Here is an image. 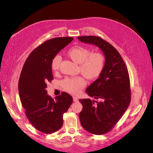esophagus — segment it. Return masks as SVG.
<instances>
[{"label":"esophagus","instance_id":"obj_1","mask_svg":"<svg viewBox=\"0 0 153 153\" xmlns=\"http://www.w3.org/2000/svg\"><path fill=\"white\" fill-rule=\"evenodd\" d=\"M73 100H74V102H77L78 101V98L74 96V97H73Z\"/></svg>","mask_w":153,"mask_h":153}]
</instances>
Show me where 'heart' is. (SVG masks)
Returning <instances> with one entry per match:
<instances>
[{
    "instance_id": "1",
    "label": "heart",
    "mask_w": 153,
    "mask_h": 153,
    "mask_svg": "<svg viewBox=\"0 0 153 153\" xmlns=\"http://www.w3.org/2000/svg\"><path fill=\"white\" fill-rule=\"evenodd\" d=\"M91 53L88 48L77 45L71 48L68 54L72 60L79 64L81 73L86 77L92 79L99 77L102 72L105 64V57L100 53ZM61 62V56L58 54L56 55L51 63L52 70L58 71ZM62 84L66 91L77 94L82 91L86 82L82 77H68L64 80Z\"/></svg>"
}]
</instances>
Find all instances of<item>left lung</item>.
<instances>
[{
	"instance_id": "8db88e82",
	"label": "left lung",
	"mask_w": 153,
	"mask_h": 153,
	"mask_svg": "<svg viewBox=\"0 0 153 153\" xmlns=\"http://www.w3.org/2000/svg\"><path fill=\"white\" fill-rule=\"evenodd\" d=\"M82 43L97 46L105 56V64L97 79L87 88L90 99H79L82 110L80 122L84 129L94 134L110 131L119 121L131 100L130 77L125 63L115 48L99 36H78Z\"/></svg>"
}]
</instances>
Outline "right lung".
<instances>
[{"instance_id": "right-lung-1", "label": "right lung", "mask_w": 153, "mask_h": 153, "mask_svg": "<svg viewBox=\"0 0 153 153\" xmlns=\"http://www.w3.org/2000/svg\"><path fill=\"white\" fill-rule=\"evenodd\" d=\"M73 38L58 37L47 40L27 58L19 81V92L25 115L36 129L52 133L63 124V114L73 102L71 95L62 92L54 100L47 94V83L53 79V58Z\"/></svg>"}]
</instances>
